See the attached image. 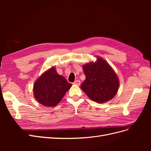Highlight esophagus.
Wrapping results in <instances>:
<instances>
[{"label": "esophagus", "instance_id": "obj_1", "mask_svg": "<svg viewBox=\"0 0 151 151\" xmlns=\"http://www.w3.org/2000/svg\"><path fill=\"white\" fill-rule=\"evenodd\" d=\"M73 84H75V85L80 86V84H81V81H80L79 80H76V81H75L74 82V83H73Z\"/></svg>", "mask_w": 151, "mask_h": 151}]
</instances>
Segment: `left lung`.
Here are the masks:
<instances>
[{
	"instance_id": "1",
	"label": "left lung",
	"mask_w": 151,
	"mask_h": 151,
	"mask_svg": "<svg viewBox=\"0 0 151 151\" xmlns=\"http://www.w3.org/2000/svg\"><path fill=\"white\" fill-rule=\"evenodd\" d=\"M86 79L81 88L93 101L98 103L113 99L119 88V80L108 63L101 57L95 62L83 65Z\"/></svg>"
}]
</instances>
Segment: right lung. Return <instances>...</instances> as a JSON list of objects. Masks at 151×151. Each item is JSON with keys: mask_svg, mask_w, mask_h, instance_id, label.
Returning a JSON list of instances; mask_svg holds the SVG:
<instances>
[{"mask_svg": "<svg viewBox=\"0 0 151 151\" xmlns=\"http://www.w3.org/2000/svg\"><path fill=\"white\" fill-rule=\"evenodd\" d=\"M71 86L72 84L64 77L58 75L53 67L36 81L33 86L34 97L43 106L53 107L61 101Z\"/></svg>", "mask_w": 151, "mask_h": 151, "instance_id": "obj_1", "label": "right lung"}]
</instances>
